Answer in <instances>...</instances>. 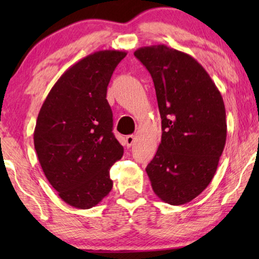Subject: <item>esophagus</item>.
Wrapping results in <instances>:
<instances>
[{"instance_id": "1", "label": "esophagus", "mask_w": 259, "mask_h": 259, "mask_svg": "<svg viewBox=\"0 0 259 259\" xmlns=\"http://www.w3.org/2000/svg\"><path fill=\"white\" fill-rule=\"evenodd\" d=\"M134 139H136V138H134V136H126V138H125V144H126V146H127V147L132 146L133 143H134Z\"/></svg>"}]
</instances>
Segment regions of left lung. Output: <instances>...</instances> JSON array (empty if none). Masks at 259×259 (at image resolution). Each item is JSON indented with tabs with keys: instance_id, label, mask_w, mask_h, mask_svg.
Returning <instances> with one entry per match:
<instances>
[{
	"instance_id": "obj_1",
	"label": "left lung",
	"mask_w": 259,
	"mask_h": 259,
	"mask_svg": "<svg viewBox=\"0 0 259 259\" xmlns=\"http://www.w3.org/2000/svg\"><path fill=\"white\" fill-rule=\"evenodd\" d=\"M134 56L154 82L161 116V143L146 172L154 193L171 205L194 199L217 171L226 141L221 92L197 60L165 45Z\"/></svg>"
}]
</instances>
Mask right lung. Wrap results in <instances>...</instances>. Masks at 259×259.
Here are the masks:
<instances>
[{"label":"right lung","mask_w":259,"mask_h":259,"mask_svg":"<svg viewBox=\"0 0 259 259\" xmlns=\"http://www.w3.org/2000/svg\"><path fill=\"white\" fill-rule=\"evenodd\" d=\"M127 53L100 51L69 67L37 115L34 146L46 178L70 206L91 208L111 192L109 168L123 147L113 134L106 95Z\"/></svg>","instance_id":"1"}]
</instances>
